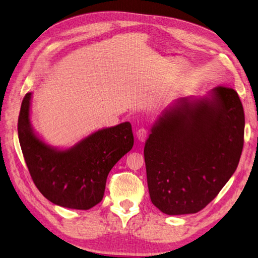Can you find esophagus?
<instances>
[{"label":"esophagus","instance_id":"1","mask_svg":"<svg viewBox=\"0 0 258 258\" xmlns=\"http://www.w3.org/2000/svg\"><path fill=\"white\" fill-rule=\"evenodd\" d=\"M148 136H149V131L147 129L141 128V129H139V130L137 131V138H138V140H139L140 142L146 141Z\"/></svg>","mask_w":258,"mask_h":258}]
</instances>
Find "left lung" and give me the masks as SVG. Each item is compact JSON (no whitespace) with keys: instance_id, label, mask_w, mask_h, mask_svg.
Listing matches in <instances>:
<instances>
[{"instance_id":"obj_1","label":"left lung","mask_w":258,"mask_h":258,"mask_svg":"<svg viewBox=\"0 0 258 258\" xmlns=\"http://www.w3.org/2000/svg\"><path fill=\"white\" fill-rule=\"evenodd\" d=\"M244 110L237 93L218 86L162 111L144 144L152 204L169 216L196 213L216 198L240 161Z\"/></svg>"}]
</instances>
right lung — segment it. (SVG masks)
I'll list each match as a JSON object with an SVG mask.
<instances>
[{
    "label": "right lung",
    "instance_id": "add662e5",
    "mask_svg": "<svg viewBox=\"0 0 258 258\" xmlns=\"http://www.w3.org/2000/svg\"><path fill=\"white\" fill-rule=\"evenodd\" d=\"M33 93L25 95L18 117V139L30 176L49 202L87 210L102 202L110 169L134 146L129 121L103 128L70 148L48 144L30 120Z\"/></svg>",
    "mask_w": 258,
    "mask_h": 258
}]
</instances>
